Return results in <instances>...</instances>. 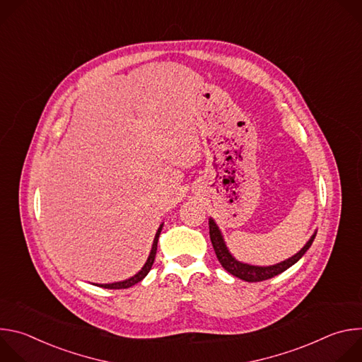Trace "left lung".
Listing matches in <instances>:
<instances>
[{"label":"left lung","instance_id":"8db88e82","mask_svg":"<svg viewBox=\"0 0 362 362\" xmlns=\"http://www.w3.org/2000/svg\"><path fill=\"white\" fill-rule=\"evenodd\" d=\"M209 233H211V240L215 249V253L218 256V259L221 262V265L233 276L246 281V282H261V281H267L269 278H274L279 274H282L284 271H286L288 268H291L292 265H295L300 257L306 253V250L311 247L315 236H317V230L313 233V236L309 238V240L303 245V247L296 252L293 256L288 257V259L275 264V265H269V267H257V265H250V264H245L238 261L236 257L230 253L225 238L222 235V230L219 229L218 223L215 222L214 218H209Z\"/></svg>","mask_w":362,"mask_h":362}]
</instances>
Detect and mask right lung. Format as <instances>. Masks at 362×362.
Segmentation results:
<instances>
[{
	"label": "right lung",
	"mask_w": 362,
	"mask_h": 362,
	"mask_svg": "<svg viewBox=\"0 0 362 362\" xmlns=\"http://www.w3.org/2000/svg\"><path fill=\"white\" fill-rule=\"evenodd\" d=\"M162 228H163V223L159 226L156 235H154V239H153V245H151V249H150V253H148V257L146 264L143 265V268L133 276L124 279V281H119V282H112V284H94L95 286H101V288H106V289H124V288H130L133 285H136L137 282L143 281L146 278V275L148 274V271L151 269V265L154 262V257H156V250H158V240H159V236H160V232H162Z\"/></svg>",
	"instance_id": "obj_1"
}]
</instances>
